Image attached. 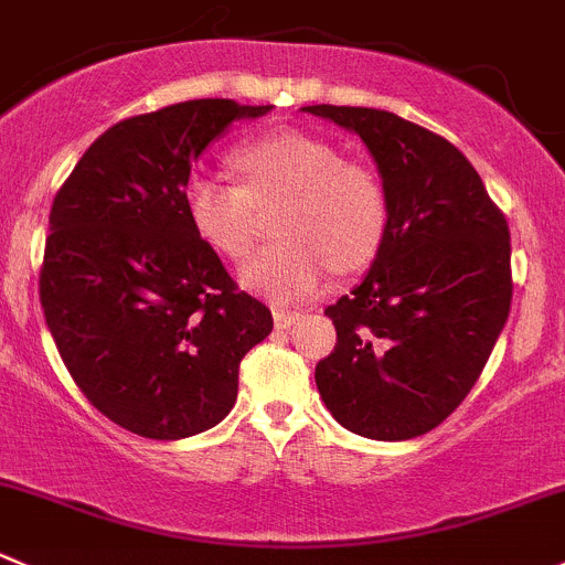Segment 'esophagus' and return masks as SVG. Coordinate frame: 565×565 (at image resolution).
Wrapping results in <instances>:
<instances>
[{
    "instance_id": "1",
    "label": "esophagus",
    "mask_w": 565,
    "mask_h": 565,
    "mask_svg": "<svg viewBox=\"0 0 565 565\" xmlns=\"http://www.w3.org/2000/svg\"><path fill=\"white\" fill-rule=\"evenodd\" d=\"M298 317H300L298 309H273V322H276L278 331H287V328H292Z\"/></svg>"
}]
</instances>
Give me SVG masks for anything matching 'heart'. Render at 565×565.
<instances>
[{"mask_svg":"<svg viewBox=\"0 0 565 565\" xmlns=\"http://www.w3.org/2000/svg\"><path fill=\"white\" fill-rule=\"evenodd\" d=\"M243 179L228 184L195 173L184 188V212L195 237L228 259L250 250L259 210L281 204L276 248L248 259L239 281L265 298L303 300L339 270H359L375 259L388 221L386 193L370 168L339 160L322 137L267 131L232 154Z\"/></svg>","mask_w":565,"mask_h":565,"instance_id":"obj_1","label":"heart"}]
</instances>
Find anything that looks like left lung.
Masks as SVG:
<instances>
[{"mask_svg":"<svg viewBox=\"0 0 565 565\" xmlns=\"http://www.w3.org/2000/svg\"><path fill=\"white\" fill-rule=\"evenodd\" d=\"M303 113L364 140L388 206L370 273L326 309L337 344L317 364V388L342 428L414 439L463 403L505 326L508 221L445 137L386 109L315 104Z\"/></svg>","mask_w":565,"mask_h":565,"instance_id":"left-lung-1","label":"left lung"}]
</instances>
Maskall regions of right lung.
I'll return each instance as SVG.
<instances>
[{"label": "right lung", "instance_id": "obj_1", "mask_svg": "<svg viewBox=\"0 0 565 565\" xmlns=\"http://www.w3.org/2000/svg\"><path fill=\"white\" fill-rule=\"evenodd\" d=\"M273 104L195 98L109 126L54 195L41 306L65 370L120 428L177 441L234 408L239 361L273 331L184 212L190 168Z\"/></svg>", "mask_w": 565, "mask_h": 565}]
</instances>
